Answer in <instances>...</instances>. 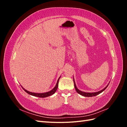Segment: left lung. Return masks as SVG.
Instances as JSON below:
<instances>
[{"mask_svg":"<svg viewBox=\"0 0 127 127\" xmlns=\"http://www.w3.org/2000/svg\"><path fill=\"white\" fill-rule=\"evenodd\" d=\"M73 80H74V86H75V90H76V92H77V93L78 94H79L80 95H81L82 96H85V97H93V96H96V95H98L99 94L101 93L102 92H103L106 89V88H107V87L108 86L109 84L110 83V82H109V83L107 84V85L105 88H104L103 90L99 91H98V92H92V93H91V92H83V91H80L78 89V88L77 87V86L76 85V83H75V82L74 76H73Z\"/></svg>","mask_w":127,"mask_h":127,"instance_id":"left-lung-1","label":"left lung"}]
</instances>
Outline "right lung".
<instances>
[{"label": "right lung", "instance_id": "right-lung-1", "mask_svg": "<svg viewBox=\"0 0 127 127\" xmlns=\"http://www.w3.org/2000/svg\"><path fill=\"white\" fill-rule=\"evenodd\" d=\"M60 77L58 78V79L57 80V84L55 86V87L53 88L52 90H51V91H50L49 92H45V93H34V92H30V91H27L26 90H25V88H24L23 87H22L23 89L27 93H28L29 94L31 95H32V96H36V97H42V98H44V97H48V96H51L52 95H53V94L55 93V92H56L57 88H58V83H59V79L60 78Z\"/></svg>", "mask_w": 127, "mask_h": 127}]
</instances>
